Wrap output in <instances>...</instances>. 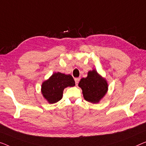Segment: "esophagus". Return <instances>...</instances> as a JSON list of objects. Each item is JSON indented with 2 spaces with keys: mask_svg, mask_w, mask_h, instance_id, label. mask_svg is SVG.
<instances>
[{
  "mask_svg": "<svg viewBox=\"0 0 146 146\" xmlns=\"http://www.w3.org/2000/svg\"><path fill=\"white\" fill-rule=\"evenodd\" d=\"M79 80H80V78H75V84H76V85H77V86L78 85V83H79Z\"/></svg>",
  "mask_w": 146,
  "mask_h": 146,
  "instance_id": "esophagus-1",
  "label": "esophagus"
}]
</instances>
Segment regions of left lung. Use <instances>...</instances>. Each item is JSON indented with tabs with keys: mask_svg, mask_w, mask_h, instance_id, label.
Masks as SVG:
<instances>
[{
	"mask_svg": "<svg viewBox=\"0 0 146 146\" xmlns=\"http://www.w3.org/2000/svg\"><path fill=\"white\" fill-rule=\"evenodd\" d=\"M79 86L82 89L84 100L92 104L99 103L108 90L107 80L95 69L89 71L87 77L80 79Z\"/></svg>",
	"mask_w": 146,
	"mask_h": 146,
	"instance_id": "left-lung-1",
	"label": "left lung"
}]
</instances>
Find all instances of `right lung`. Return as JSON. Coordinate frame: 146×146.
<instances>
[{
    "label": "right lung",
    "mask_w": 146,
    "mask_h": 146,
    "mask_svg": "<svg viewBox=\"0 0 146 146\" xmlns=\"http://www.w3.org/2000/svg\"><path fill=\"white\" fill-rule=\"evenodd\" d=\"M75 85V80L71 75L54 73L42 82L41 93L49 104H55L62 98L65 88Z\"/></svg>",
    "instance_id": "obj_1"
}]
</instances>
